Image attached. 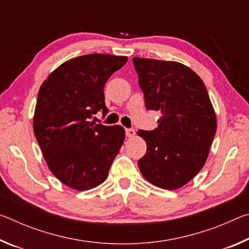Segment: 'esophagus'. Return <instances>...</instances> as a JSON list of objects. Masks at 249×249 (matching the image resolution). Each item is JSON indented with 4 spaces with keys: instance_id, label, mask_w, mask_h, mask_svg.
Wrapping results in <instances>:
<instances>
[{
    "instance_id": "34e87169",
    "label": "esophagus",
    "mask_w": 249,
    "mask_h": 249,
    "mask_svg": "<svg viewBox=\"0 0 249 249\" xmlns=\"http://www.w3.org/2000/svg\"><path fill=\"white\" fill-rule=\"evenodd\" d=\"M126 136L127 137L135 136V130L133 128H126Z\"/></svg>"
}]
</instances>
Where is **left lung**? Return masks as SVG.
Masks as SVG:
<instances>
[{
    "label": "left lung",
    "mask_w": 249,
    "mask_h": 249,
    "mask_svg": "<svg viewBox=\"0 0 249 249\" xmlns=\"http://www.w3.org/2000/svg\"><path fill=\"white\" fill-rule=\"evenodd\" d=\"M133 62L147 109L161 114L157 128L137 132L147 145L138 167L148 182L176 190L205 165L216 132L215 111L203 81L189 67L140 57Z\"/></svg>",
    "instance_id": "left-lung-1"
}]
</instances>
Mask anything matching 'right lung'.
I'll return each instance as SVG.
<instances>
[{
    "label": "right lung",
    "instance_id": "right-lung-1",
    "mask_svg": "<svg viewBox=\"0 0 249 249\" xmlns=\"http://www.w3.org/2000/svg\"><path fill=\"white\" fill-rule=\"evenodd\" d=\"M127 57L84 54L64 62L40 86L34 134L49 170L67 187L86 191L107 178L125 140L123 126L90 122L102 109L104 86Z\"/></svg>",
    "mask_w": 249,
    "mask_h": 249
}]
</instances>
